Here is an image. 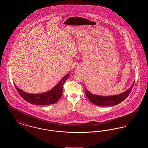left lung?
<instances>
[{
    "mask_svg": "<svg viewBox=\"0 0 148 148\" xmlns=\"http://www.w3.org/2000/svg\"><path fill=\"white\" fill-rule=\"evenodd\" d=\"M134 84V82L130 88H129L127 91L118 95L113 96H100L94 95L89 92L86 88H85V92L89 100L96 106H116L127 98L132 91Z\"/></svg>",
    "mask_w": 148,
    "mask_h": 148,
    "instance_id": "8db88e82",
    "label": "left lung"
}]
</instances>
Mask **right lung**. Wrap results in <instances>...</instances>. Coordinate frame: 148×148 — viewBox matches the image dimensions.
<instances>
[{"label":"right lung","instance_id":"add662e5","mask_svg":"<svg viewBox=\"0 0 148 148\" xmlns=\"http://www.w3.org/2000/svg\"><path fill=\"white\" fill-rule=\"evenodd\" d=\"M69 75L70 74H66L52 89L42 94H32L27 93L21 90L16 85L14 84L21 98L29 103L34 105H49L56 103L61 98L63 94L64 83Z\"/></svg>","mask_w":148,"mask_h":148}]
</instances>
